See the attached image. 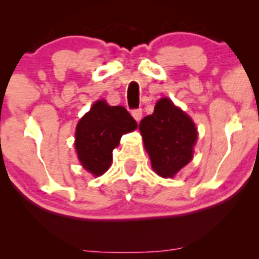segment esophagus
Wrapping results in <instances>:
<instances>
[{
    "label": "esophagus",
    "mask_w": 259,
    "mask_h": 259,
    "mask_svg": "<svg viewBox=\"0 0 259 259\" xmlns=\"http://www.w3.org/2000/svg\"><path fill=\"white\" fill-rule=\"evenodd\" d=\"M132 114H133V117L135 118L136 121H140V120H141V118H142V109L141 108L133 109Z\"/></svg>",
    "instance_id": "esophagus-1"
}]
</instances>
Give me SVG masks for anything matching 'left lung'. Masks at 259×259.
<instances>
[{"mask_svg": "<svg viewBox=\"0 0 259 259\" xmlns=\"http://www.w3.org/2000/svg\"><path fill=\"white\" fill-rule=\"evenodd\" d=\"M139 129L153 170L159 177L173 178L194 157L195 123L167 97L156 103L152 114L140 121Z\"/></svg>", "mask_w": 259, "mask_h": 259, "instance_id": "8db88e82", "label": "left lung"}]
</instances>
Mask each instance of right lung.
I'll list each match as a JSON object with an SVG mask.
<instances>
[{
	"instance_id": "1",
	"label": "right lung",
	"mask_w": 259,
	"mask_h": 259,
	"mask_svg": "<svg viewBox=\"0 0 259 259\" xmlns=\"http://www.w3.org/2000/svg\"><path fill=\"white\" fill-rule=\"evenodd\" d=\"M136 127L138 123L124 107L108 106L105 100L96 101L75 130L74 145L82 167L95 177L105 174L123 134Z\"/></svg>"
}]
</instances>
